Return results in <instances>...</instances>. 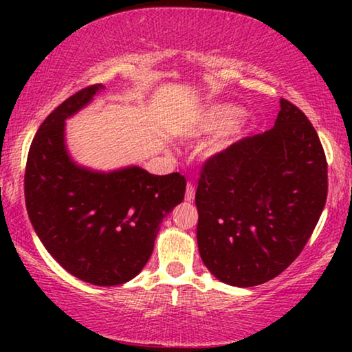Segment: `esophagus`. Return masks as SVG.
I'll use <instances>...</instances> for the list:
<instances>
[{"label":"esophagus","instance_id":"esophagus-1","mask_svg":"<svg viewBox=\"0 0 352 352\" xmlns=\"http://www.w3.org/2000/svg\"><path fill=\"white\" fill-rule=\"evenodd\" d=\"M194 199H195V187H194V184H192V182H189V184H187V187H186V200L187 201H194Z\"/></svg>","mask_w":352,"mask_h":352}]
</instances>
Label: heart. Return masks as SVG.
<instances>
[{
  "mask_svg": "<svg viewBox=\"0 0 352 352\" xmlns=\"http://www.w3.org/2000/svg\"><path fill=\"white\" fill-rule=\"evenodd\" d=\"M239 110L230 105H216V107L210 109L200 120L199 131L200 133H214L219 131L237 118Z\"/></svg>",
  "mask_w": 352,
  "mask_h": 352,
  "instance_id": "heart-1",
  "label": "heart"
}]
</instances>
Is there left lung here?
Wrapping results in <instances>:
<instances>
[{"instance_id":"obj_1","label":"left lung","mask_w":352,"mask_h":352,"mask_svg":"<svg viewBox=\"0 0 352 352\" xmlns=\"http://www.w3.org/2000/svg\"><path fill=\"white\" fill-rule=\"evenodd\" d=\"M327 190L320 139L306 115L282 98L276 126L201 165L195 205L205 266L235 287L277 277L311 239Z\"/></svg>"}]
</instances>
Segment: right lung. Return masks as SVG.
Listing matches in <instances>:
<instances>
[{
  "label": "right lung",
  "mask_w": 352,
  "mask_h": 352,
  "mask_svg": "<svg viewBox=\"0 0 352 352\" xmlns=\"http://www.w3.org/2000/svg\"><path fill=\"white\" fill-rule=\"evenodd\" d=\"M102 85L67 98L47 115L27 157L23 192L33 229L72 276L100 287L141 272L165 216L184 200L179 173L153 176L133 166L104 175L76 166L64 146V122Z\"/></svg>",
  "instance_id": "1"
}]
</instances>
